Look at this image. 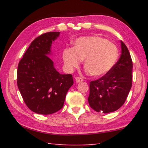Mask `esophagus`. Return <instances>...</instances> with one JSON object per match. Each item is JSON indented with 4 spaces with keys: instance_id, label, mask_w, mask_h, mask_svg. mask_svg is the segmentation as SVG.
I'll list each match as a JSON object with an SVG mask.
<instances>
[{
    "instance_id": "1",
    "label": "esophagus",
    "mask_w": 148,
    "mask_h": 148,
    "mask_svg": "<svg viewBox=\"0 0 148 148\" xmlns=\"http://www.w3.org/2000/svg\"><path fill=\"white\" fill-rule=\"evenodd\" d=\"M75 82H76V83L78 84V83H80V82H83V79L80 77H75Z\"/></svg>"
}]
</instances>
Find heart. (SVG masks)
Instances as JSON below:
<instances>
[{
	"label": "heart",
	"mask_w": 148,
	"mask_h": 148,
	"mask_svg": "<svg viewBox=\"0 0 148 148\" xmlns=\"http://www.w3.org/2000/svg\"><path fill=\"white\" fill-rule=\"evenodd\" d=\"M116 45L101 36H84L74 41L73 49H65L62 59L66 69L72 71L84 61L85 69L92 76L101 77L112 71L117 61Z\"/></svg>",
	"instance_id": "b5f03b06"
}]
</instances>
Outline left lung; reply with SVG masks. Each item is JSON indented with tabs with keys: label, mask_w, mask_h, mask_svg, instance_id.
I'll use <instances>...</instances> for the list:
<instances>
[{
	"label": "left lung",
	"mask_w": 148,
	"mask_h": 148,
	"mask_svg": "<svg viewBox=\"0 0 148 148\" xmlns=\"http://www.w3.org/2000/svg\"><path fill=\"white\" fill-rule=\"evenodd\" d=\"M121 54L109 73L89 84V106L97 112H113L125 103L132 87V61L126 45L121 41Z\"/></svg>",
	"instance_id": "1"
}]
</instances>
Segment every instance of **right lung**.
Segmentation results:
<instances>
[{"label": "right lung", "instance_id": "add662e5", "mask_svg": "<svg viewBox=\"0 0 148 148\" xmlns=\"http://www.w3.org/2000/svg\"><path fill=\"white\" fill-rule=\"evenodd\" d=\"M59 34V32H49L35 38L17 67L20 93L29 108L38 114H51L61 110L74 84L72 75L59 73L48 57L51 55L52 42Z\"/></svg>", "mask_w": 148, "mask_h": 148}]
</instances>
